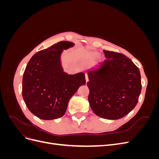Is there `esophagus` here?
Here are the masks:
<instances>
[{
  "instance_id": "34e87169",
  "label": "esophagus",
  "mask_w": 159,
  "mask_h": 159,
  "mask_svg": "<svg viewBox=\"0 0 159 159\" xmlns=\"http://www.w3.org/2000/svg\"><path fill=\"white\" fill-rule=\"evenodd\" d=\"M85 80H86V82H88V81H89V80H88V76L87 74H85Z\"/></svg>"
}]
</instances>
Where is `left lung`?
Here are the masks:
<instances>
[{
    "label": "left lung",
    "instance_id": "1",
    "mask_svg": "<svg viewBox=\"0 0 159 159\" xmlns=\"http://www.w3.org/2000/svg\"><path fill=\"white\" fill-rule=\"evenodd\" d=\"M103 52L106 60L88 70V101L96 115L117 120L136 106L141 92V74L126 56Z\"/></svg>",
    "mask_w": 159,
    "mask_h": 159
}]
</instances>
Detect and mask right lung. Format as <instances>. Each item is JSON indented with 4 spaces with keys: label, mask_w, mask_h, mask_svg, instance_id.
<instances>
[{
    "label": "right lung",
    "mask_w": 159,
    "mask_h": 159,
    "mask_svg": "<svg viewBox=\"0 0 159 159\" xmlns=\"http://www.w3.org/2000/svg\"><path fill=\"white\" fill-rule=\"evenodd\" d=\"M75 44L61 41L34 55L22 79V97L28 109L38 118L52 120L65 114L69 100L85 85L83 72L71 75L64 71L61 56Z\"/></svg>",
    "instance_id": "1"
}]
</instances>
